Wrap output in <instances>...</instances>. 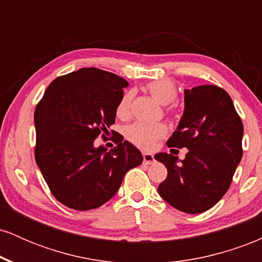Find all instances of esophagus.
Instances as JSON below:
<instances>
[{"instance_id":"obj_1","label":"esophagus","mask_w":262,"mask_h":262,"mask_svg":"<svg viewBox=\"0 0 262 262\" xmlns=\"http://www.w3.org/2000/svg\"><path fill=\"white\" fill-rule=\"evenodd\" d=\"M143 160H144V164H146V165H151V164H154V162H155L154 155L150 154V152H144Z\"/></svg>"}]
</instances>
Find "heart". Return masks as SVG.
<instances>
[{
  "label": "heart",
  "instance_id": "obj_1",
  "mask_svg": "<svg viewBox=\"0 0 262 262\" xmlns=\"http://www.w3.org/2000/svg\"><path fill=\"white\" fill-rule=\"evenodd\" d=\"M146 90L150 95L155 98L159 103L169 104L173 102L177 97V89L173 81L169 79L154 80L146 85ZM133 95L132 92H127L122 96L117 104L116 114L118 118L125 119L130 114V104ZM167 128L162 123H155V124H145V123H133L124 129V137L128 141L134 144L138 148L144 150H151L155 148L156 143L166 134Z\"/></svg>",
  "mask_w": 262,
  "mask_h": 262
}]
</instances>
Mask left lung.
Segmentation results:
<instances>
[{
  "label": "left lung",
  "mask_w": 262,
  "mask_h": 262,
  "mask_svg": "<svg viewBox=\"0 0 262 262\" xmlns=\"http://www.w3.org/2000/svg\"><path fill=\"white\" fill-rule=\"evenodd\" d=\"M244 128L230 96L214 85L185 90V110L167 146L188 152L183 160L155 155L167 169L159 194L173 208L197 214L212 208L229 188L243 156Z\"/></svg>",
  "instance_id": "left-lung-1"
}]
</instances>
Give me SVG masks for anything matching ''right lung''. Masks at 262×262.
<instances>
[{
  "label": "right lung",
  "mask_w": 262,
  "mask_h": 262,
  "mask_svg": "<svg viewBox=\"0 0 262 262\" xmlns=\"http://www.w3.org/2000/svg\"><path fill=\"white\" fill-rule=\"evenodd\" d=\"M127 86L118 75L83 68L54 80L37 104L35 161L53 196L69 208L101 207L117 193L127 171L143 162L139 150L119 133L113 149L95 146L116 122Z\"/></svg>",
  "instance_id": "obj_1"
}]
</instances>
